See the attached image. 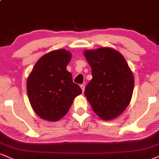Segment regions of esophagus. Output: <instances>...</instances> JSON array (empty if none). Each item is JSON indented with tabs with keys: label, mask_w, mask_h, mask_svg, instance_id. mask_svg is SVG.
Segmentation results:
<instances>
[{
	"label": "esophagus",
	"mask_w": 159,
	"mask_h": 159,
	"mask_svg": "<svg viewBox=\"0 0 159 159\" xmlns=\"http://www.w3.org/2000/svg\"><path fill=\"white\" fill-rule=\"evenodd\" d=\"M80 87H81V89H82V91H83V93H84V90H85V86L84 85H80Z\"/></svg>",
	"instance_id": "esophagus-1"
}]
</instances>
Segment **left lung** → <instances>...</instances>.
<instances>
[{
	"instance_id": "left-lung-1",
	"label": "left lung",
	"mask_w": 159,
	"mask_h": 159,
	"mask_svg": "<svg viewBox=\"0 0 159 159\" xmlns=\"http://www.w3.org/2000/svg\"><path fill=\"white\" fill-rule=\"evenodd\" d=\"M84 55L92 68L93 79L85 95L102 120L118 117L132 98L134 77L122 54L110 48L87 50Z\"/></svg>"
}]
</instances>
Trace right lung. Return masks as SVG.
Segmentation results:
<instances>
[{"mask_svg": "<svg viewBox=\"0 0 159 159\" xmlns=\"http://www.w3.org/2000/svg\"><path fill=\"white\" fill-rule=\"evenodd\" d=\"M70 52L52 51L42 56L27 79V93L34 111L41 118L57 121L66 115L73 99L82 93L66 67Z\"/></svg>", "mask_w": 159, "mask_h": 159, "instance_id": "obj_1", "label": "right lung"}]
</instances>
